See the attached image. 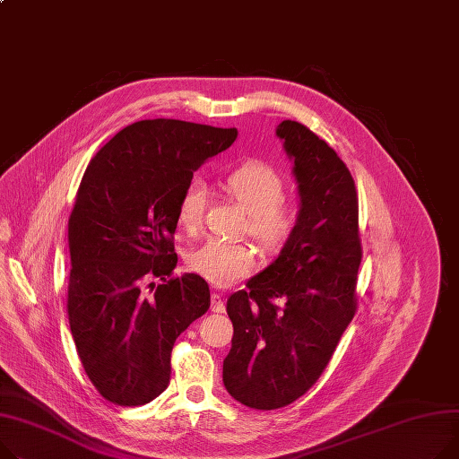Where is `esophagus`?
<instances>
[{
    "instance_id": "1",
    "label": "esophagus",
    "mask_w": 459,
    "mask_h": 459,
    "mask_svg": "<svg viewBox=\"0 0 459 459\" xmlns=\"http://www.w3.org/2000/svg\"><path fill=\"white\" fill-rule=\"evenodd\" d=\"M212 312H216V314H223L225 312V302H223V299H221V295L220 293H212Z\"/></svg>"
}]
</instances>
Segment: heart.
Segmentation results:
<instances>
[{"label": "heart", "mask_w": 459, "mask_h": 459, "mask_svg": "<svg viewBox=\"0 0 459 459\" xmlns=\"http://www.w3.org/2000/svg\"><path fill=\"white\" fill-rule=\"evenodd\" d=\"M227 194L249 213V232L269 251L284 247L293 236L299 213L293 204L284 203L282 177L262 162H247L225 178ZM206 206V185L194 178L178 201V223L195 229ZM256 264V253L249 243L208 239L188 256V265L208 282L229 286L246 277Z\"/></svg>", "instance_id": "heart-1"}]
</instances>
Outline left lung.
I'll return each mask as SVG.
<instances>
[{
	"mask_svg": "<svg viewBox=\"0 0 459 459\" xmlns=\"http://www.w3.org/2000/svg\"><path fill=\"white\" fill-rule=\"evenodd\" d=\"M299 195L293 236L227 299L234 326L223 359L232 399L255 410L291 404L321 377L356 312L361 262L354 180L335 151L286 119L277 127Z\"/></svg>",
	"mask_w": 459,
	"mask_h": 459,
	"instance_id": "obj_1",
	"label": "left lung"
}]
</instances>
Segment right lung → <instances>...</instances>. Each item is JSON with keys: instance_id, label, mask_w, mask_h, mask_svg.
Segmentation results:
<instances>
[{"instance_id": "right-lung-1", "label": "right lung", "mask_w": 459, "mask_h": 459, "mask_svg": "<svg viewBox=\"0 0 459 459\" xmlns=\"http://www.w3.org/2000/svg\"><path fill=\"white\" fill-rule=\"evenodd\" d=\"M236 129L143 119L121 129L88 164L68 221V316L82 368L107 401L142 406L168 387L175 340L210 307L208 284L177 279L178 201ZM163 284L147 294L141 286Z\"/></svg>"}]
</instances>
